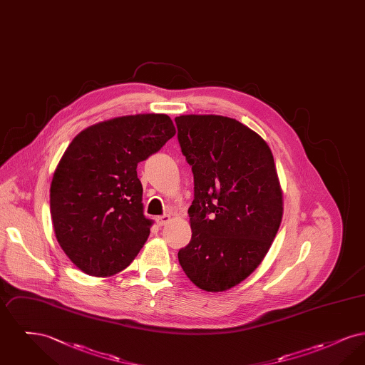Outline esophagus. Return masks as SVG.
<instances>
[{"label": "esophagus", "mask_w": 365, "mask_h": 365, "mask_svg": "<svg viewBox=\"0 0 365 365\" xmlns=\"http://www.w3.org/2000/svg\"><path fill=\"white\" fill-rule=\"evenodd\" d=\"M156 220L158 226H165V225H168L171 222V216L170 215H163V216H158Z\"/></svg>", "instance_id": "obj_1"}]
</instances>
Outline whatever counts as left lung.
Listing matches in <instances>:
<instances>
[{"label":"left lung","instance_id":"8db88e82","mask_svg":"<svg viewBox=\"0 0 365 365\" xmlns=\"http://www.w3.org/2000/svg\"><path fill=\"white\" fill-rule=\"evenodd\" d=\"M194 175L191 241L179 264L201 290L238 286L264 260L283 216L272 152L257 133L220 115L175 118Z\"/></svg>","mask_w":365,"mask_h":365}]
</instances>
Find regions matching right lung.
Listing matches in <instances>:
<instances>
[{
  "label": "right lung",
  "mask_w": 365,
  "mask_h": 365,
  "mask_svg": "<svg viewBox=\"0 0 365 365\" xmlns=\"http://www.w3.org/2000/svg\"><path fill=\"white\" fill-rule=\"evenodd\" d=\"M176 133L164 113H139L88 125L72 139L53 174L51 215L57 242L81 271L113 277L146 242L139 161Z\"/></svg>",
  "instance_id": "add662e5"
}]
</instances>
